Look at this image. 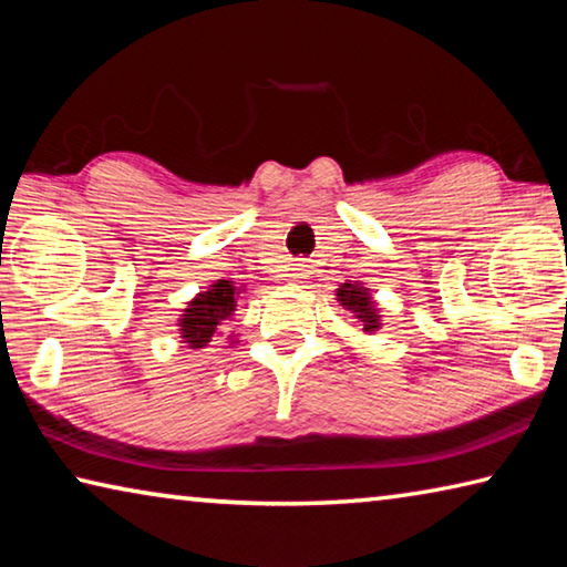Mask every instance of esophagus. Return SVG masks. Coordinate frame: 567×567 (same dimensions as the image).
<instances>
[{"instance_id":"1","label":"esophagus","mask_w":567,"mask_h":567,"mask_svg":"<svg viewBox=\"0 0 567 567\" xmlns=\"http://www.w3.org/2000/svg\"><path fill=\"white\" fill-rule=\"evenodd\" d=\"M307 275H310V270H307V265H302V262H297V265H292V267H287V277H290L292 282H302V280H307Z\"/></svg>"}]
</instances>
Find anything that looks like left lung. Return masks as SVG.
I'll list each match as a JSON object with an SVG mask.
<instances>
[{"instance_id":"1","label":"left lung","mask_w":567,"mask_h":567,"mask_svg":"<svg viewBox=\"0 0 567 567\" xmlns=\"http://www.w3.org/2000/svg\"><path fill=\"white\" fill-rule=\"evenodd\" d=\"M338 300L344 310L358 315V320L362 322L364 332H372L380 328V315L375 310V305H372L368 287H362L358 282H344L338 290Z\"/></svg>"}]
</instances>
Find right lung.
Wrapping results in <instances>:
<instances>
[{
    "instance_id": "right-lung-1",
    "label": "right lung",
    "mask_w": 567,
    "mask_h": 567,
    "mask_svg": "<svg viewBox=\"0 0 567 567\" xmlns=\"http://www.w3.org/2000/svg\"><path fill=\"white\" fill-rule=\"evenodd\" d=\"M239 290L229 280H217L209 285L207 292H199L187 305L185 315L179 318V334L189 344V350L207 348L219 324L233 318L237 307Z\"/></svg>"
}]
</instances>
